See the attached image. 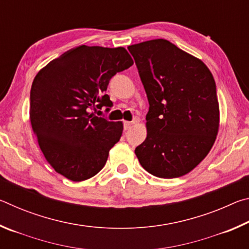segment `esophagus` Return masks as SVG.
Listing matches in <instances>:
<instances>
[{"label": "esophagus", "mask_w": 249, "mask_h": 249, "mask_svg": "<svg viewBox=\"0 0 249 249\" xmlns=\"http://www.w3.org/2000/svg\"><path fill=\"white\" fill-rule=\"evenodd\" d=\"M133 124H135V121H132V122H127V121H125V122H124V129H125V130L129 129L130 127H132V125H133Z\"/></svg>", "instance_id": "esophagus-1"}]
</instances>
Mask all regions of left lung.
<instances>
[{
  "label": "left lung",
  "instance_id": "1",
  "mask_svg": "<svg viewBox=\"0 0 249 249\" xmlns=\"http://www.w3.org/2000/svg\"><path fill=\"white\" fill-rule=\"evenodd\" d=\"M149 102L147 137L135 154L159 178H178L199 165L216 140L215 81L203 61L166 39L128 46Z\"/></svg>",
  "mask_w": 249,
  "mask_h": 249
}]
</instances>
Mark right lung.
<instances>
[{
    "label": "right lung",
    "mask_w": 249,
    "mask_h": 249,
    "mask_svg": "<svg viewBox=\"0 0 249 249\" xmlns=\"http://www.w3.org/2000/svg\"><path fill=\"white\" fill-rule=\"evenodd\" d=\"M134 64L123 47L79 46L53 59L34 79L31 119L47 161L71 181H83L104 167L120 141L122 122L91 113L113 103L105 94L113 75Z\"/></svg>",
    "instance_id": "add662e5"
}]
</instances>
